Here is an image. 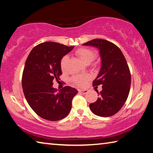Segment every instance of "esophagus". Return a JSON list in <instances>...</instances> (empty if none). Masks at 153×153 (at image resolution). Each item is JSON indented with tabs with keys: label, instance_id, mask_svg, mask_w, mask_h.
<instances>
[{
	"label": "esophagus",
	"instance_id": "esophagus-1",
	"mask_svg": "<svg viewBox=\"0 0 153 153\" xmlns=\"http://www.w3.org/2000/svg\"><path fill=\"white\" fill-rule=\"evenodd\" d=\"M79 93H81V94H86L88 92V90H79Z\"/></svg>",
	"mask_w": 153,
	"mask_h": 153
}]
</instances>
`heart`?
<instances>
[{"mask_svg": "<svg viewBox=\"0 0 153 153\" xmlns=\"http://www.w3.org/2000/svg\"><path fill=\"white\" fill-rule=\"evenodd\" d=\"M76 54L78 57L83 61L84 63L89 64L94 60L97 54L95 52L90 48H80L76 51ZM69 56L68 55H65L61 59L60 65L61 68L63 71H65L67 63L68 61ZM90 79V76L88 75H85V76H76L72 77V82L75 84L79 86H84L87 84V82Z\"/></svg>", "mask_w": 153, "mask_h": 153, "instance_id": "b5f03b06", "label": "heart"}]
</instances>
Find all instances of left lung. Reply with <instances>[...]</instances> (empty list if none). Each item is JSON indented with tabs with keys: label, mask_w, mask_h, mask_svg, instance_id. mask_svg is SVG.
Listing matches in <instances>:
<instances>
[{
	"label": "left lung",
	"mask_w": 153,
	"mask_h": 153,
	"mask_svg": "<svg viewBox=\"0 0 153 153\" xmlns=\"http://www.w3.org/2000/svg\"><path fill=\"white\" fill-rule=\"evenodd\" d=\"M99 50L101 67L93 86L102 85L97 100L90 104L92 112L100 117L115 115L125 104L131 84V74L125 56L119 47L109 41L94 39L84 43Z\"/></svg>",
	"instance_id": "8db88e82"
}]
</instances>
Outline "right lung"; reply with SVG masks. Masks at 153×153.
Masks as SVG:
<instances>
[{
  "label": "right lung",
  "mask_w": 153,
  "mask_h": 153,
  "mask_svg": "<svg viewBox=\"0 0 153 153\" xmlns=\"http://www.w3.org/2000/svg\"><path fill=\"white\" fill-rule=\"evenodd\" d=\"M74 47L53 42L41 43L31 51L25 61L23 91L30 107L45 120H61L70 112L72 99L77 90L65 86L57 92L53 87V81L59 79L61 59Z\"/></svg>",
  "instance_id": "1"
}]
</instances>
